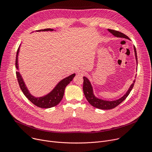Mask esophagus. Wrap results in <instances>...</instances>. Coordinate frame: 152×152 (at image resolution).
<instances>
[{
  "label": "esophagus",
  "instance_id": "34e87169",
  "mask_svg": "<svg viewBox=\"0 0 152 152\" xmlns=\"http://www.w3.org/2000/svg\"><path fill=\"white\" fill-rule=\"evenodd\" d=\"M77 74L79 75H81V76H83V75H85L86 74V72L83 69H79L77 71Z\"/></svg>",
  "mask_w": 152,
  "mask_h": 152
}]
</instances>
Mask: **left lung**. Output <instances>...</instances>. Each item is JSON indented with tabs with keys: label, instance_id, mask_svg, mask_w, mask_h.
I'll return each mask as SVG.
<instances>
[{
	"label": "left lung",
	"instance_id": "8db88e82",
	"mask_svg": "<svg viewBox=\"0 0 152 152\" xmlns=\"http://www.w3.org/2000/svg\"><path fill=\"white\" fill-rule=\"evenodd\" d=\"M107 31H109L110 33H111L114 36L118 37V38H126L128 39H130V38L124 34L118 32L117 31L113 30V29H107ZM134 52H135V59L137 61V64H138V61H137V51L135 46H134ZM83 91L84 95L86 99V100H88V102L94 107L98 108V109L100 110H111L113 109V108L117 106L119 104H120L123 101H124L126 97L128 96L129 93H131V90H132L134 85L135 82V80H134L133 83L130 86L129 88L126 93V94L121 97V98L118 99V100H113V101H109V100H103L101 99H99L97 97L95 96L93 93V86L91 84L90 81L89 79L86 77H83Z\"/></svg>",
	"mask_w": 152,
	"mask_h": 152
}]
</instances>
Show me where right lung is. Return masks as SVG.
Wrapping results in <instances>:
<instances>
[{
    "instance_id": "obj_1",
    "label": "right lung",
    "mask_w": 152,
    "mask_h": 152,
    "mask_svg": "<svg viewBox=\"0 0 152 152\" xmlns=\"http://www.w3.org/2000/svg\"><path fill=\"white\" fill-rule=\"evenodd\" d=\"M53 31V29H44L36 31L37 32H41V31ZM20 46L17 50V55H16V59H15V67L17 70H18V55L20 50ZM16 75L18 82L19 83L20 89L23 93L24 95L30 100L33 104L35 106L41 107V108H50L53 106H56L63 98L65 88L68 84L73 80L74 77L75 76L76 74L73 73L69 76L62 79L59 83L55 86V87L48 94L39 97H35L32 96L29 91L27 86L22 78L21 75H20L19 72H16Z\"/></svg>"
}]
</instances>
